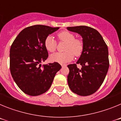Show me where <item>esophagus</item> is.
Instances as JSON below:
<instances>
[{
    "label": "esophagus",
    "instance_id": "obj_1",
    "mask_svg": "<svg viewBox=\"0 0 121 121\" xmlns=\"http://www.w3.org/2000/svg\"><path fill=\"white\" fill-rule=\"evenodd\" d=\"M61 66L62 67H66V66H67V65H66V64H61Z\"/></svg>",
    "mask_w": 121,
    "mask_h": 121
}]
</instances>
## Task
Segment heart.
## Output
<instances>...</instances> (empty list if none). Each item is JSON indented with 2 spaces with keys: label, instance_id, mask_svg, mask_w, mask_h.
<instances>
[{
  "label": "heart",
  "instance_id": "obj_1",
  "mask_svg": "<svg viewBox=\"0 0 121 121\" xmlns=\"http://www.w3.org/2000/svg\"><path fill=\"white\" fill-rule=\"evenodd\" d=\"M57 37L59 40L66 42L64 47V51H65L52 54L50 56V59L52 61L60 64H65L73 60L74 54L76 56H79L82 54L84 49L83 42L81 39H75V36L72 33L67 31H63L57 34ZM44 45L48 51L53 53L56 50L57 42L53 36L49 35L45 39Z\"/></svg>",
  "mask_w": 121,
  "mask_h": 121
}]
</instances>
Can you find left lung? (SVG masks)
<instances>
[{"instance_id": "1", "label": "left lung", "mask_w": 121, "mask_h": 121, "mask_svg": "<svg viewBox=\"0 0 121 121\" xmlns=\"http://www.w3.org/2000/svg\"><path fill=\"white\" fill-rule=\"evenodd\" d=\"M70 31L78 33L82 37L84 49L76 64H70L67 77L68 86L73 92L79 96H89L102 85L109 67L107 45L100 33L86 26L67 27Z\"/></svg>"}]
</instances>
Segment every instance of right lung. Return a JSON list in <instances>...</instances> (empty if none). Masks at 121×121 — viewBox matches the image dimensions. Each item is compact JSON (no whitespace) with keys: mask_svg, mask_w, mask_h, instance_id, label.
I'll return each mask as SVG.
<instances>
[{"mask_svg":"<svg viewBox=\"0 0 121 121\" xmlns=\"http://www.w3.org/2000/svg\"><path fill=\"white\" fill-rule=\"evenodd\" d=\"M59 27L36 25L25 28L11 45L10 71L21 90L30 96H39L50 88L56 74L61 68L57 62L42 65L48 57L45 39Z\"/></svg>","mask_w":121,"mask_h":121,"instance_id":"add662e5","label":"right lung"}]
</instances>
